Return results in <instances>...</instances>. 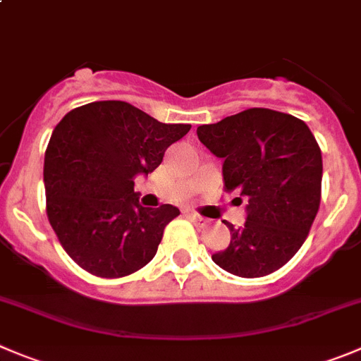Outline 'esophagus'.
<instances>
[{
  "label": "esophagus",
  "mask_w": 361,
  "mask_h": 361,
  "mask_svg": "<svg viewBox=\"0 0 361 361\" xmlns=\"http://www.w3.org/2000/svg\"><path fill=\"white\" fill-rule=\"evenodd\" d=\"M188 217H190V221L194 222L197 228H207L208 224H210V219L203 217V215L200 214H188Z\"/></svg>",
  "instance_id": "34e87169"
}]
</instances>
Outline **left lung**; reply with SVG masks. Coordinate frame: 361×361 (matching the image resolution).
Masks as SVG:
<instances>
[{
	"label": "left lung",
	"mask_w": 361,
	"mask_h": 361,
	"mask_svg": "<svg viewBox=\"0 0 361 361\" xmlns=\"http://www.w3.org/2000/svg\"><path fill=\"white\" fill-rule=\"evenodd\" d=\"M201 142L222 158L224 190L247 197V221L212 260L240 278H262L287 264L310 233L321 204L322 154L305 121L247 109L197 128Z\"/></svg>",
	"instance_id": "left-lung-1"
}]
</instances>
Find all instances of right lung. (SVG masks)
Returning a JSON list of instances; mask_svg holds the SVG:
<instances>
[{
  "label": "right lung",
  "instance_id": "add662e5",
  "mask_svg": "<svg viewBox=\"0 0 361 361\" xmlns=\"http://www.w3.org/2000/svg\"><path fill=\"white\" fill-rule=\"evenodd\" d=\"M190 124H165L126 101H94L71 110L44 157L46 214L66 252L99 278H123L149 264L173 204L144 208L137 174L153 173Z\"/></svg>",
  "mask_w": 361,
  "mask_h": 361
}]
</instances>
